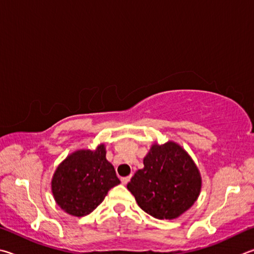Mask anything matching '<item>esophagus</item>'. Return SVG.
<instances>
[{
  "mask_svg": "<svg viewBox=\"0 0 254 254\" xmlns=\"http://www.w3.org/2000/svg\"><path fill=\"white\" fill-rule=\"evenodd\" d=\"M120 181H122V183L124 184V185H126L127 183H128V182H129L130 181V176H126V177H122V180H120Z\"/></svg>",
  "mask_w": 254,
  "mask_h": 254,
  "instance_id": "esophagus-1",
  "label": "esophagus"
}]
</instances>
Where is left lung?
Here are the masks:
<instances>
[{
  "instance_id": "8db88e82",
  "label": "left lung",
  "mask_w": 254,
  "mask_h": 254,
  "mask_svg": "<svg viewBox=\"0 0 254 254\" xmlns=\"http://www.w3.org/2000/svg\"><path fill=\"white\" fill-rule=\"evenodd\" d=\"M201 176L192 158L173 141L155 144L127 189L140 208L156 219L173 220L193 205L201 190Z\"/></svg>"
}]
</instances>
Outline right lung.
Instances as JSON below:
<instances>
[{
	"label": "right lung",
	"mask_w": 254,
	"mask_h": 254,
	"mask_svg": "<svg viewBox=\"0 0 254 254\" xmlns=\"http://www.w3.org/2000/svg\"><path fill=\"white\" fill-rule=\"evenodd\" d=\"M120 181L106 159L105 145L78 150L62 162L53 175L52 193L62 210L73 216L91 213Z\"/></svg>",
	"instance_id": "right-lung-1"
}]
</instances>
